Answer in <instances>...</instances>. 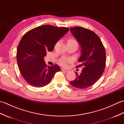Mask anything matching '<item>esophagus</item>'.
I'll use <instances>...</instances> for the list:
<instances>
[{"label": "esophagus", "instance_id": "34e87169", "mask_svg": "<svg viewBox=\"0 0 124 124\" xmlns=\"http://www.w3.org/2000/svg\"><path fill=\"white\" fill-rule=\"evenodd\" d=\"M62 71L64 72H68V71H69V70L67 69H62Z\"/></svg>", "mask_w": 124, "mask_h": 124}]
</instances>
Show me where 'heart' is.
I'll list each match as a JSON object with an SVG mask.
<instances>
[{"label":"heart","mask_w":124,"mask_h":124,"mask_svg":"<svg viewBox=\"0 0 124 124\" xmlns=\"http://www.w3.org/2000/svg\"><path fill=\"white\" fill-rule=\"evenodd\" d=\"M68 41L77 42L76 40H75V39H69V40H68ZM70 61H71L70 59L64 57V58H62V59H61L60 60V63L61 65H62L63 67H67L68 65V63H69Z\"/></svg>","instance_id":"1"}]
</instances>
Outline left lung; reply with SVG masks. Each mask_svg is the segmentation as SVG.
<instances>
[{
    "label": "left lung",
    "mask_w": 124,
    "mask_h": 124,
    "mask_svg": "<svg viewBox=\"0 0 124 124\" xmlns=\"http://www.w3.org/2000/svg\"><path fill=\"white\" fill-rule=\"evenodd\" d=\"M81 47V54L76 68L83 67L79 75L70 84L76 88H87L92 86L101 77L106 67V54L101 39L93 31L83 27L70 28Z\"/></svg>",
    "instance_id": "8db88e82"
}]
</instances>
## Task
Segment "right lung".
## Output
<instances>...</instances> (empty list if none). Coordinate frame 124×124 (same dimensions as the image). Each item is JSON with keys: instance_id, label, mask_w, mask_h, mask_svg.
I'll return each mask as SVG.
<instances>
[{"instance_id": "add662e5", "label": "right lung", "mask_w": 124, "mask_h": 124, "mask_svg": "<svg viewBox=\"0 0 124 124\" xmlns=\"http://www.w3.org/2000/svg\"><path fill=\"white\" fill-rule=\"evenodd\" d=\"M69 30L44 25L32 29L22 37L17 48V62L23 78L30 85L41 87L48 85L55 73L61 70L57 64L47 67L44 58Z\"/></svg>"}]
</instances>
